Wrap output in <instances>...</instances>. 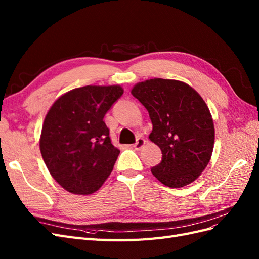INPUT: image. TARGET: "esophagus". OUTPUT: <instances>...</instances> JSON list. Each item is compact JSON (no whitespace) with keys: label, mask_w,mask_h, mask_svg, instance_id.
Here are the masks:
<instances>
[{"label":"esophagus","mask_w":259,"mask_h":259,"mask_svg":"<svg viewBox=\"0 0 259 259\" xmlns=\"http://www.w3.org/2000/svg\"><path fill=\"white\" fill-rule=\"evenodd\" d=\"M146 144V140L143 138V137H138L137 138V142L135 143L134 145V148L136 149V150H140V149L143 148V146Z\"/></svg>","instance_id":"34e87169"}]
</instances>
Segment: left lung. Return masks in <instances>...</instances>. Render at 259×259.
Wrapping results in <instances>:
<instances>
[{"label": "left lung", "instance_id": "8db88e82", "mask_svg": "<svg viewBox=\"0 0 259 259\" xmlns=\"http://www.w3.org/2000/svg\"><path fill=\"white\" fill-rule=\"evenodd\" d=\"M132 94L148 110L153 126L149 139L162 151L153 176L169 188L194 182L207 166L215 142L205 101L187 83L158 77L137 83Z\"/></svg>", "mask_w": 259, "mask_h": 259}]
</instances>
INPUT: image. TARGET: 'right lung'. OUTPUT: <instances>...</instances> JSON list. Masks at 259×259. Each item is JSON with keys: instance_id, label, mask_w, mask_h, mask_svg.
<instances>
[{"instance_id": "right-lung-1", "label": "right lung", "mask_w": 259, "mask_h": 259, "mask_svg": "<svg viewBox=\"0 0 259 259\" xmlns=\"http://www.w3.org/2000/svg\"><path fill=\"white\" fill-rule=\"evenodd\" d=\"M121 85H88L67 92L50 108L40 150L53 178L73 194H92L110 175L120 150L111 144L104 116Z\"/></svg>"}]
</instances>
